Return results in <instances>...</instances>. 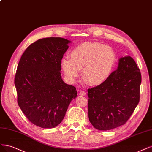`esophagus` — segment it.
I'll list each match as a JSON object with an SVG mask.
<instances>
[{"mask_svg": "<svg viewBox=\"0 0 152 152\" xmlns=\"http://www.w3.org/2000/svg\"><path fill=\"white\" fill-rule=\"evenodd\" d=\"M79 94H80V96H86V92H85V91H80Z\"/></svg>", "mask_w": 152, "mask_h": 152, "instance_id": "obj_1", "label": "esophagus"}]
</instances>
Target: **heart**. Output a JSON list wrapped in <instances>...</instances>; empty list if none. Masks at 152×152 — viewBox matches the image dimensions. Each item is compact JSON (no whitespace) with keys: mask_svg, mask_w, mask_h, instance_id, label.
<instances>
[{"mask_svg":"<svg viewBox=\"0 0 152 152\" xmlns=\"http://www.w3.org/2000/svg\"><path fill=\"white\" fill-rule=\"evenodd\" d=\"M116 54L111 46L96 42H86L75 46L70 59L63 58L61 66L66 77L74 81L83 69L82 77L88 84L99 86L111 75Z\"/></svg>","mask_w":152,"mask_h":152,"instance_id":"b5f03b06","label":"heart"}]
</instances>
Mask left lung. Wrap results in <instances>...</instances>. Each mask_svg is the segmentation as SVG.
Returning a JSON list of instances; mask_svg holds the SVG:
<instances>
[{
	"label": "left lung",
	"mask_w": 152,
	"mask_h": 152,
	"mask_svg": "<svg viewBox=\"0 0 152 152\" xmlns=\"http://www.w3.org/2000/svg\"><path fill=\"white\" fill-rule=\"evenodd\" d=\"M142 75L130 56L119 59L118 66L102 84L88 89V119L99 130L123 125L140 101Z\"/></svg>",
	"instance_id": "left-lung-1"
}]
</instances>
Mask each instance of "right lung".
Segmentation results:
<instances>
[{"label":"right lung","instance_id":"right-lung-1","mask_svg":"<svg viewBox=\"0 0 152 152\" xmlns=\"http://www.w3.org/2000/svg\"><path fill=\"white\" fill-rule=\"evenodd\" d=\"M70 40L46 38L30 45L20 58L14 84L18 102L29 121L39 127L53 128L64 119L76 88L63 81L61 61Z\"/></svg>","mask_w":152,"mask_h":152}]
</instances>
